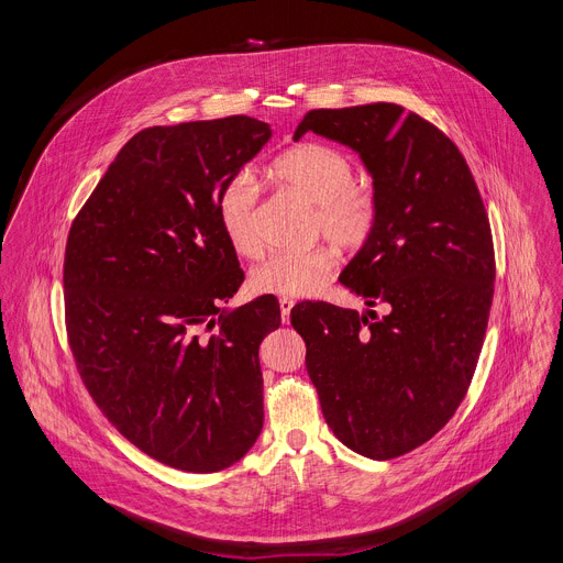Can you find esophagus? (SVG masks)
I'll return each mask as SVG.
<instances>
[{"label": "esophagus", "instance_id": "34e87169", "mask_svg": "<svg viewBox=\"0 0 563 563\" xmlns=\"http://www.w3.org/2000/svg\"><path fill=\"white\" fill-rule=\"evenodd\" d=\"M278 305H280V313H283V323H287L289 325V313H291V309H294V298H287V296H283L280 300H278Z\"/></svg>", "mask_w": 563, "mask_h": 563}]
</instances>
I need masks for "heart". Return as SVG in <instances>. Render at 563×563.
I'll return each instance as SVG.
<instances>
[{
  "instance_id": "heart-1",
  "label": "heart",
  "mask_w": 563,
  "mask_h": 563,
  "mask_svg": "<svg viewBox=\"0 0 563 563\" xmlns=\"http://www.w3.org/2000/svg\"><path fill=\"white\" fill-rule=\"evenodd\" d=\"M272 178L291 194L316 205L313 227L343 247H361L378 220V200L372 189L356 185L352 159L328 144L307 142L283 153ZM218 220L229 247L243 258L263 250L258 233V187L252 174L231 176L218 196ZM339 265L330 245L302 252H278L261 261L250 274L256 294L311 296L323 287Z\"/></svg>"
}]
</instances>
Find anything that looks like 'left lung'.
I'll use <instances>...</instances> for the list:
<instances>
[{
	"instance_id": "1",
	"label": "left lung",
	"mask_w": 563,
	"mask_h": 563,
	"mask_svg": "<svg viewBox=\"0 0 563 563\" xmlns=\"http://www.w3.org/2000/svg\"><path fill=\"white\" fill-rule=\"evenodd\" d=\"M307 131L374 178L378 220L341 283L385 313L300 302L291 325L336 439L387 461L430 441L470 387L495 294L490 220L456 144L404 107L313 109L294 140Z\"/></svg>"
}]
</instances>
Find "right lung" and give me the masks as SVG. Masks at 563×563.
<instances>
[{
    "label": "right lung",
    "instance_id": "add662e5",
    "mask_svg": "<svg viewBox=\"0 0 563 563\" xmlns=\"http://www.w3.org/2000/svg\"><path fill=\"white\" fill-rule=\"evenodd\" d=\"M269 137L250 115L144 129L68 231L64 307L77 372L124 439L176 470H224L263 430L258 347L280 307L274 296L220 307L245 274L218 196Z\"/></svg>",
    "mask_w": 563,
    "mask_h": 563
}]
</instances>
